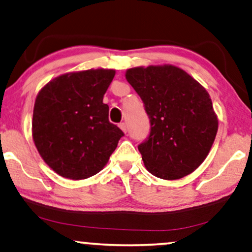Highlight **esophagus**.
<instances>
[{
    "label": "esophagus",
    "instance_id": "34e87169",
    "mask_svg": "<svg viewBox=\"0 0 252 252\" xmlns=\"http://www.w3.org/2000/svg\"><path fill=\"white\" fill-rule=\"evenodd\" d=\"M119 126H120V129H121V130L123 131V132H126V125L125 122H121V123H120Z\"/></svg>",
    "mask_w": 252,
    "mask_h": 252
}]
</instances>
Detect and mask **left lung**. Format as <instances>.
<instances>
[{
    "label": "left lung",
    "mask_w": 252,
    "mask_h": 252,
    "mask_svg": "<svg viewBox=\"0 0 252 252\" xmlns=\"http://www.w3.org/2000/svg\"><path fill=\"white\" fill-rule=\"evenodd\" d=\"M126 78L150 121L149 137L138 146L146 168L164 180L192 173L207 157L219 129L207 90L171 64L132 67Z\"/></svg>",
    "instance_id": "left-lung-1"
}]
</instances>
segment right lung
<instances>
[{"label": "right lung", "mask_w": 252, "mask_h": 252, "mask_svg": "<svg viewBox=\"0 0 252 252\" xmlns=\"http://www.w3.org/2000/svg\"><path fill=\"white\" fill-rule=\"evenodd\" d=\"M115 70L62 74L40 89L32 114V139L44 162L63 178L82 180L108 162L122 130L108 121L103 97Z\"/></svg>", "instance_id": "add662e5"}]
</instances>
